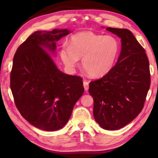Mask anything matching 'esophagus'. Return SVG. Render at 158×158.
<instances>
[{"label":"esophagus","instance_id":"34e87169","mask_svg":"<svg viewBox=\"0 0 158 158\" xmlns=\"http://www.w3.org/2000/svg\"><path fill=\"white\" fill-rule=\"evenodd\" d=\"M83 86H84V89L85 91H88L89 89V83L88 81H83Z\"/></svg>","mask_w":158,"mask_h":158}]
</instances>
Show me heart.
<instances>
[{
	"mask_svg": "<svg viewBox=\"0 0 158 158\" xmlns=\"http://www.w3.org/2000/svg\"><path fill=\"white\" fill-rule=\"evenodd\" d=\"M119 49L118 40L113 36L83 31L73 35L69 45L62 47L60 57L69 69L75 68L82 58L81 65L85 72L98 78L106 75L113 68Z\"/></svg>",
	"mask_w": 158,
	"mask_h": 158,
	"instance_id": "1",
	"label": "heart"
}]
</instances>
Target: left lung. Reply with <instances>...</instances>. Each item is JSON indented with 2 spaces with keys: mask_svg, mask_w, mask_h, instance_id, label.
Segmentation results:
<instances>
[{
  "mask_svg": "<svg viewBox=\"0 0 158 158\" xmlns=\"http://www.w3.org/2000/svg\"><path fill=\"white\" fill-rule=\"evenodd\" d=\"M121 39L115 65L101 79L91 81L96 122L105 130L122 128L141 111L150 87L149 63L145 50L127 29L106 28Z\"/></svg>",
  "mask_w": 158,
  "mask_h": 158,
  "instance_id": "obj_1",
  "label": "left lung"
}]
</instances>
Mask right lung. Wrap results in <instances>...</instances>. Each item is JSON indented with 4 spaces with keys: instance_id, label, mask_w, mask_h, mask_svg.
Wrapping results in <instances>:
<instances>
[{
    "instance_id": "obj_1",
    "label": "right lung",
    "mask_w": 158,
    "mask_h": 158,
    "mask_svg": "<svg viewBox=\"0 0 158 158\" xmlns=\"http://www.w3.org/2000/svg\"><path fill=\"white\" fill-rule=\"evenodd\" d=\"M68 29L36 31L17 49L11 72V89L22 116L45 131L62 128L84 92L82 79L57 68L46 51L56 54V42Z\"/></svg>"
}]
</instances>
